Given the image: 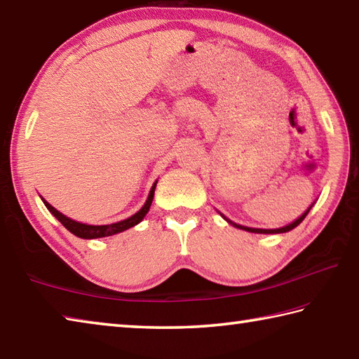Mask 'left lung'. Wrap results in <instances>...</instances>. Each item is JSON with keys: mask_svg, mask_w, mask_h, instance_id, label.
<instances>
[{"mask_svg": "<svg viewBox=\"0 0 359 359\" xmlns=\"http://www.w3.org/2000/svg\"><path fill=\"white\" fill-rule=\"evenodd\" d=\"M311 210V207L306 210V212L302 215L299 219H296L294 221L292 224H290V226H285V227H280V229H272V230H268V229H252V227H244V226H240V224H235V222H231V221H229L231 226H235L236 229H241V230H245V231H252V233H285V231H290V230H292L294 227H297L299 224L305 219V216L308 215V212H310Z\"/></svg>", "mask_w": 359, "mask_h": 359, "instance_id": "obj_1", "label": "left lung"}]
</instances>
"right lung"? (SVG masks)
<instances>
[{
  "label": "right lung",
  "mask_w": 359,
  "mask_h": 359,
  "mask_svg": "<svg viewBox=\"0 0 359 359\" xmlns=\"http://www.w3.org/2000/svg\"><path fill=\"white\" fill-rule=\"evenodd\" d=\"M156 187H157V182L152 185L151 193H149V196H147V201H146L144 205L142 207V210H138L135 215L128 217V219L119 221V222H115V224H109V226H88V224L73 221V219H69V217H67L65 215H62L60 212H57V210H55L51 205V203H48L45 199H41V201H43V203H45L49 212H51L55 217H57L60 224H63V227L72 231L73 235L83 238V240H93V238L110 236V235L119 233V231H124V230H128L133 226H137V224L146 216V213L149 212V207H151L152 199H154V191H156Z\"/></svg>",
  "instance_id": "right-lung-1"
}]
</instances>
